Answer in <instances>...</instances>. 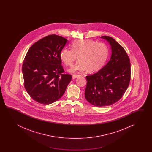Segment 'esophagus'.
Returning a JSON list of instances; mask_svg holds the SVG:
<instances>
[{"mask_svg":"<svg viewBox=\"0 0 152 152\" xmlns=\"http://www.w3.org/2000/svg\"><path fill=\"white\" fill-rule=\"evenodd\" d=\"M79 75H72V79H76L77 77H79Z\"/></svg>","mask_w":152,"mask_h":152,"instance_id":"obj_1","label":"esophagus"}]
</instances>
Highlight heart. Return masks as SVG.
Masks as SVG:
<instances>
[{
  "mask_svg": "<svg viewBox=\"0 0 152 152\" xmlns=\"http://www.w3.org/2000/svg\"><path fill=\"white\" fill-rule=\"evenodd\" d=\"M72 49H63L60 57L62 61L67 66H72L73 62L79 58L69 72L88 71H96L99 69L107 61L109 49L102 42H96L91 39H77L71 43Z\"/></svg>",
  "mask_w": 152,
  "mask_h": 152,
  "instance_id": "obj_1",
  "label": "heart"
}]
</instances>
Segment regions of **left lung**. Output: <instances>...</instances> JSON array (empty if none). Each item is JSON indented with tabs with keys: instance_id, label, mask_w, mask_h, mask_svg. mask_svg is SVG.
I'll use <instances>...</instances> for the list:
<instances>
[{
	"instance_id": "left-lung-1",
	"label": "left lung",
	"mask_w": 152,
	"mask_h": 152,
	"mask_svg": "<svg viewBox=\"0 0 152 152\" xmlns=\"http://www.w3.org/2000/svg\"><path fill=\"white\" fill-rule=\"evenodd\" d=\"M111 47L110 60L99 71L86 77V99L97 107H106L115 103L122 97L130 79V63L126 52L113 38L100 37Z\"/></svg>"
}]
</instances>
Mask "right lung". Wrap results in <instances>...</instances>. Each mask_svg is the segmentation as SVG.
<instances>
[{"instance_id": "right-lung-1", "label": "right lung", "mask_w": 152, "mask_h": 152, "mask_svg": "<svg viewBox=\"0 0 152 152\" xmlns=\"http://www.w3.org/2000/svg\"><path fill=\"white\" fill-rule=\"evenodd\" d=\"M67 39L60 36H47L33 44L22 65L24 87L36 102L50 104L65 93L72 76L63 74L60 54Z\"/></svg>"}]
</instances>
